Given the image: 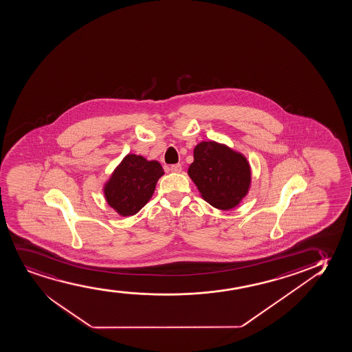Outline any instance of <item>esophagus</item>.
Segmentation results:
<instances>
[{"label": "esophagus", "instance_id": "34e87169", "mask_svg": "<svg viewBox=\"0 0 352 352\" xmlns=\"http://www.w3.org/2000/svg\"><path fill=\"white\" fill-rule=\"evenodd\" d=\"M170 170L173 171V173H181V170H182V165L177 163V164L170 165Z\"/></svg>", "mask_w": 352, "mask_h": 352}]
</instances>
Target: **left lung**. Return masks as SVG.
Wrapping results in <instances>:
<instances>
[{
	"label": "left lung",
	"mask_w": 352,
	"mask_h": 352,
	"mask_svg": "<svg viewBox=\"0 0 352 352\" xmlns=\"http://www.w3.org/2000/svg\"><path fill=\"white\" fill-rule=\"evenodd\" d=\"M188 174L201 195L219 210H231L248 194L251 171L243 155L215 142H202L194 148Z\"/></svg>",
	"instance_id": "8db88e82"
}]
</instances>
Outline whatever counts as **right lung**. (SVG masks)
<instances>
[{
	"label": "right lung",
	"mask_w": 352,
	"mask_h": 352,
	"mask_svg": "<svg viewBox=\"0 0 352 352\" xmlns=\"http://www.w3.org/2000/svg\"><path fill=\"white\" fill-rule=\"evenodd\" d=\"M164 170L157 160L127 155L104 187L108 205L124 217L138 213L155 192Z\"/></svg>",
	"instance_id": "1"
}]
</instances>
